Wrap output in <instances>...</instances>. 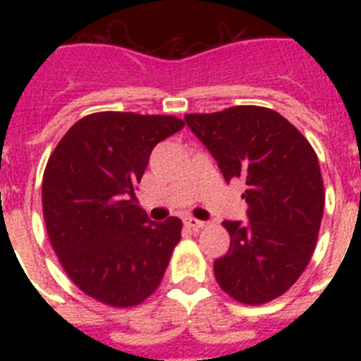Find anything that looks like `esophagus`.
<instances>
[{
  "mask_svg": "<svg viewBox=\"0 0 361 361\" xmlns=\"http://www.w3.org/2000/svg\"><path fill=\"white\" fill-rule=\"evenodd\" d=\"M184 224H186L190 229H193V231H199V229H202L204 226H206L202 220L193 219V216H186V219H184Z\"/></svg>",
  "mask_w": 361,
  "mask_h": 361,
  "instance_id": "esophagus-1",
  "label": "esophagus"
}]
</instances>
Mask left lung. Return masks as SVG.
Here are the masks:
<instances>
[{"mask_svg": "<svg viewBox=\"0 0 361 361\" xmlns=\"http://www.w3.org/2000/svg\"><path fill=\"white\" fill-rule=\"evenodd\" d=\"M224 175L245 183L247 222L224 220L231 244L213 264L219 286L247 305L283 295L304 273L324 215L312 146L279 111L233 106L184 116Z\"/></svg>", "mask_w": 361, "mask_h": 361, "instance_id": "8db88e82", "label": "left lung"}]
</instances>
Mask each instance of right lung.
Here are the masks:
<instances>
[{
    "mask_svg": "<svg viewBox=\"0 0 361 361\" xmlns=\"http://www.w3.org/2000/svg\"><path fill=\"white\" fill-rule=\"evenodd\" d=\"M171 116L99 111L65 133L43 175V216L63 269L92 298L132 307L161 283L183 222L135 204L149 153L183 130Z\"/></svg>",
    "mask_w": 361,
    "mask_h": 361,
    "instance_id": "add662e5",
    "label": "right lung"
}]
</instances>
